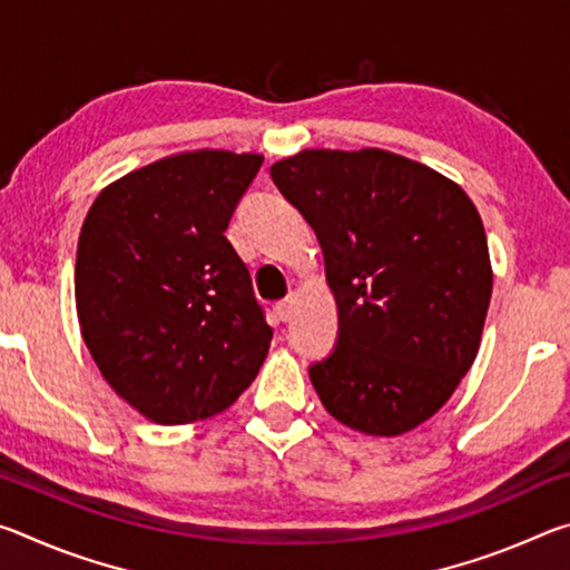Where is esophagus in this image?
Here are the masks:
<instances>
[{"label":"esophagus","instance_id":"esophagus-1","mask_svg":"<svg viewBox=\"0 0 570 570\" xmlns=\"http://www.w3.org/2000/svg\"><path fill=\"white\" fill-rule=\"evenodd\" d=\"M294 304H296V298L294 296H288V298H284V302H278L276 304V316L282 322H288L292 320V314H294Z\"/></svg>","mask_w":570,"mask_h":570}]
</instances>
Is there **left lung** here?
Wrapping results in <instances>:
<instances>
[{"instance_id":"left-lung-1","label":"left lung","mask_w":570,"mask_h":570,"mask_svg":"<svg viewBox=\"0 0 570 570\" xmlns=\"http://www.w3.org/2000/svg\"><path fill=\"white\" fill-rule=\"evenodd\" d=\"M314 228L340 340L308 377L362 435L428 422L475 362L493 266L475 204L455 180L382 148L298 150L272 166Z\"/></svg>"}]
</instances>
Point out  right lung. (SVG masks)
Instances as JSON below:
<instances>
[{
	"mask_svg": "<svg viewBox=\"0 0 570 570\" xmlns=\"http://www.w3.org/2000/svg\"><path fill=\"white\" fill-rule=\"evenodd\" d=\"M258 153H173L105 186L77 240L82 340L118 397L156 424L238 400L272 346L250 274L224 236Z\"/></svg>",
	"mask_w": 570,
	"mask_h": 570,
	"instance_id": "add662e5",
	"label": "right lung"
}]
</instances>
